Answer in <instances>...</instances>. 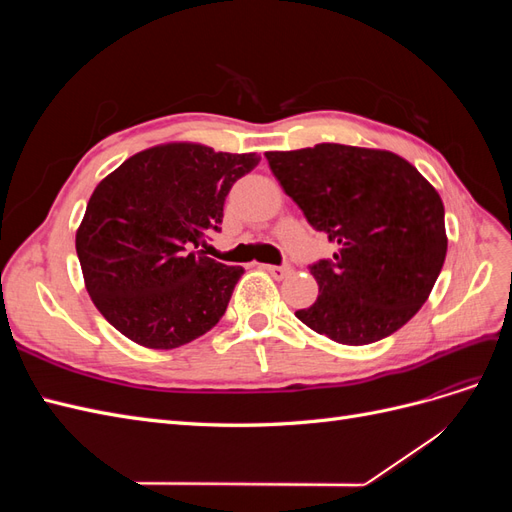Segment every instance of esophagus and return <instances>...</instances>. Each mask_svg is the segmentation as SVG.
Wrapping results in <instances>:
<instances>
[{
    "label": "esophagus",
    "mask_w": 512,
    "mask_h": 512,
    "mask_svg": "<svg viewBox=\"0 0 512 512\" xmlns=\"http://www.w3.org/2000/svg\"><path fill=\"white\" fill-rule=\"evenodd\" d=\"M265 269L275 277V280H284L286 275L292 273L290 265H265Z\"/></svg>",
    "instance_id": "34e87169"
}]
</instances>
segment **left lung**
<instances>
[{"mask_svg": "<svg viewBox=\"0 0 512 512\" xmlns=\"http://www.w3.org/2000/svg\"><path fill=\"white\" fill-rule=\"evenodd\" d=\"M265 156L307 222L337 245L333 258L309 265L320 297L297 318L346 346L404 327L446 258L440 194L391 151L320 143Z\"/></svg>", "mask_w": 512, "mask_h": 512, "instance_id": "8db88e82", "label": "left lung"}]
</instances>
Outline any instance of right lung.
<instances>
[{
	"instance_id": "right-lung-1",
	"label": "right lung",
	"mask_w": 512,
	"mask_h": 512,
	"mask_svg": "<svg viewBox=\"0 0 512 512\" xmlns=\"http://www.w3.org/2000/svg\"><path fill=\"white\" fill-rule=\"evenodd\" d=\"M258 162L256 153L170 143L136 153L98 183L76 254L91 301L119 333L170 350L222 320L243 267L198 245L222 230L230 188Z\"/></svg>"
}]
</instances>
